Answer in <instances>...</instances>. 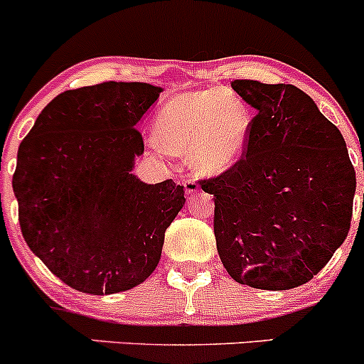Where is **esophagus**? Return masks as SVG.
I'll return each instance as SVG.
<instances>
[{"instance_id":"esophagus-1","label":"esophagus","mask_w":364,"mask_h":364,"mask_svg":"<svg viewBox=\"0 0 364 364\" xmlns=\"http://www.w3.org/2000/svg\"><path fill=\"white\" fill-rule=\"evenodd\" d=\"M185 192L188 197H193L197 192H199V183L196 179H186L185 181Z\"/></svg>"}]
</instances>
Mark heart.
Returning a JSON list of instances; mask_svg holds the SVG:
<instances>
[{
	"mask_svg": "<svg viewBox=\"0 0 364 364\" xmlns=\"http://www.w3.org/2000/svg\"><path fill=\"white\" fill-rule=\"evenodd\" d=\"M250 124L247 105L234 93L192 91L178 95L161 109L153 141L167 155H188L197 174L218 176L243 156Z\"/></svg>",
	"mask_w": 364,
	"mask_h": 364,
	"instance_id": "b5f03b06",
	"label": "heart"
}]
</instances>
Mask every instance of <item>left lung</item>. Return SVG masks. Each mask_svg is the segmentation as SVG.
Wrapping results in <instances>:
<instances>
[{
	"label": "left lung",
	"mask_w": 364,
	"mask_h": 364,
	"mask_svg": "<svg viewBox=\"0 0 364 364\" xmlns=\"http://www.w3.org/2000/svg\"><path fill=\"white\" fill-rule=\"evenodd\" d=\"M255 111L243 156L200 179L215 199V237L241 285L287 291L317 274L350 229L355 171L340 130L292 84L237 79Z\"/></svg>",
	"instance_id": "8db88e82"
}]
</instances>
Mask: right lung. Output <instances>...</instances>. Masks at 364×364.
<instances>
[{
	"instance_id": "obj_1",
	"label": "right lung",
	"mask_w": 364,
	"mask_h": 364,
	"mask_svg": "<svg viewBox=\"0 0 364 364\" xmlns=\"http://www.w3.org/2000/svg\"><path fill=\"white\" fill-rule=\"evenodd\" d=\"M160 91L114 80L65 91L21 142L12 179L21 232L75 291L116 294L142 284L185 204V186L132 174L144 153L137 124Z\"/></svg>"
}]
</instances>
